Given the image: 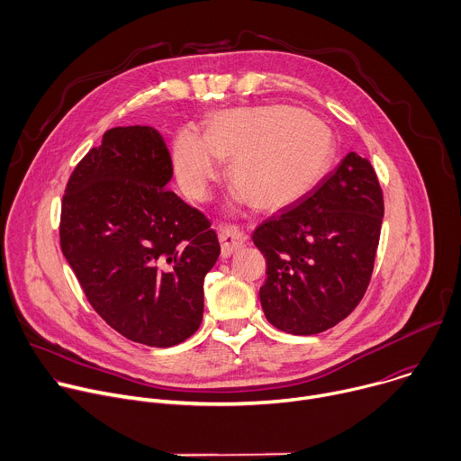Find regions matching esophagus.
Returning <instances> with one entry per match:
<instances>
[{
  "mask_svg": "<svg viewBox=\"0 0 461 461\" xmlns=\"http://www.w3.org/2000/svg\"><path fill=\"white\" fill-rule=\"evenodd\" d=\"M219 239H221L222 257H230L233 251H237L246 242V233L235 224H221Z\"/></svg>",
  "mask_w": 461,
  "mask_h": 461,
  "instance_id": "esophagus-1",
  "label": "esophagus"
}]
</instances>
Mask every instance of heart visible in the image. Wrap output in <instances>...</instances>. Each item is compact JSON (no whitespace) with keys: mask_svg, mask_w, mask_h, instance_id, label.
<instances>
[{"mask_svg":"<svg viewBox=\"0 0 461 461\" xmlns=\"http://www.w3.org/2000/svg\"><path fill=\"white\" fill-rule=\"evenodd\" d=\"M336 155L332 131L288 105L231 109L213 116L201 137L176 135L173 167L191 199H206L230 160L235 196L262 210H279L306 196L328 173Z\"/></svg>","mask_w":461,"mask_h":461,"instance_id":"obj_1","label":"heart"}]
</instances>
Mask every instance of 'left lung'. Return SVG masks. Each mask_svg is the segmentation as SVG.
I'll use <instances>...</instances> for the list:
<instances>
[{
  "mask_svg": "<svg viewBox=\"0 0 461 461\" xmlns=\"http://www.w3.org/2000/svg\"><path fill=\"white\" fill-rule=\"evenodd\" d=\"M383 213L372 164L348 153L301 201L257 226L267 319L283 332L312 336L350 315L372 277Z\"/></svg>",
  "mask_w": 461,
  "mask_h": 461,
  "instance_id": "obj_1",
  "label": "left lung"
}]
</instances>
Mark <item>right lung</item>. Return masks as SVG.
Returning <instances> with one entry per match:
<instances>
[{"mask_svg":"<svg viewBox=\"0 0 461 461\" xmlns=\"http://www.w3.org/2000/svg\"><path fill=\"white\" fill-rule=\"evenodd\" d=\"M167 146L149 125L113 127L75 167L59 244L89 304L123 338L167 348L191 338L221 244L204 213L166 187Z\"/></svg>","mask_w":461,"mask_h":461,"instance_id":"add662e5","label":"right lung"}]
</instances>
